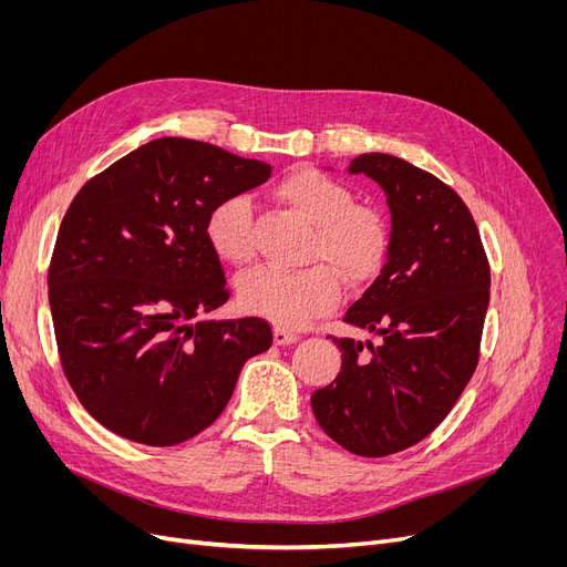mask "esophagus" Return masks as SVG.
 Segmentation results:
<instances>
[{"label": "esophagus", "mask_w": 567, "mask_h": 567, "mask_svg": "<svg viewBox=\"0 0 567 567\" xmlns=\"http://www.w3.org/2000/svg\"><path fill=\"white\" fill-rule=\"evenodd\" d=\"M274 340H276V344H280V347L293 344L296 340H299V333H293V331L285 329V326H276V329H274Z\"/></svg>", "instance_id": "1"}]
</instances>
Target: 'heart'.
Returning a JSON list of instances; mask_svg holds the SVG:
<instances>
[{"label":"heart","mask_w":567,"mask_h":567,"mask_svg":"<svg viewBox=\"0 0 567 567\" xmlns=\"http://www.w3.org/2000/svg\"><path fill=\"white\" fill-rule=\"evenodd\" d=\"M274 197L312 225L306 259L326 260L278 271L257 268L238 280V301L278 326H303L329 312L340 301V278L351 287L372 280L389 252V225L372 206L353 204V193L315 167H296L274 186ZM204 236L214 255L231 266L255 259L252 206L231 195L212 206L204 220Z\"/></svg>","instance_id":"1"}]
</instances>
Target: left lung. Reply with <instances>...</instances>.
I'll return each mask as SVG.
<instances>
[{
	"label": "left lung",
	"instance_id": "1",
	"mask_svg": "<svg viewBox=\"0 0 567 567\" xmlns=\"http://www.w3.org/2000/svg\"><path fill=\"white\" fill-rule=\"evenodd\" d=\"M383 188L391 208L389 259L344 321L372 344L333 338L342 370L312 393L321 430L361 457L411 449L451 413L481 359L489 261L462 197L398 156L349 165Z\"/></svg>",
	"mask_w": 567,
	"mask_h": 567
}]
</instances>
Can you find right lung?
<instances>
[{
	"label": "right lung",
	"mask_w": 567,
	"mask_h": 567,
	"mask_svg": "<svg viewBox=\"0 0 567 567\" xmlns=\"http://www.w3.org/2000/svg\"><path fill=\"white\" fill-rule=\"evenodd\" d=\"M268 176L261 161L161 137L71 202L48 271L54 338L71 389L110 432L158 449L193 439L271 347L259 317L199 319L229 299L206 214Z\"/></svg>",
	"instance_id": "1"
}]
</instances>
